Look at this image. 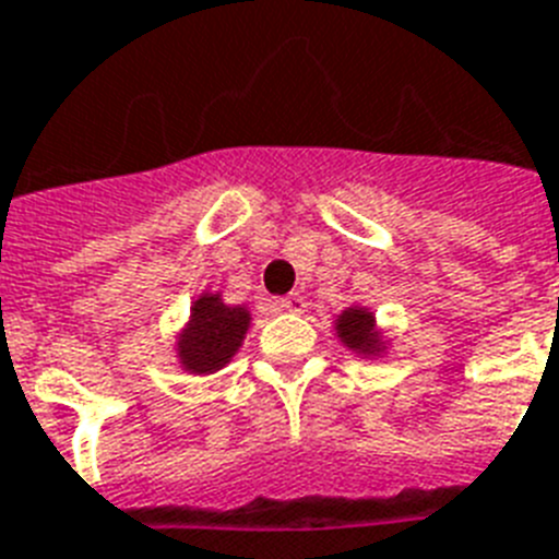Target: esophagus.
Masks as SVG:
<instances>
[{"instance_id": "1", "label": "esophagus", "mask_w": 559, "mask_h": 559, "mask_svg": "<svg viewBox=\"0 0 559 559\" xmlns=\"http://www.w3.org/2000/svg\"><path fill=\"white\" fill-rule=\"evenodd\" d=\"M306 308H308V302L302 294H288L285 299H280V311H285V313H302Z\"/></svg>"}]
</instances>
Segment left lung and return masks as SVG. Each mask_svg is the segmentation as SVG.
Instances as JSON below:
<instances>
[{
	"mask_svg": "<svg viewBox=\"0 0 559 559\" xmlns=\"http://www.w3.org/2000/svg\"><path fill=\"white\" fill-rule=\"evenodd\" d=\"M336 334L348 348L357 352H373L377 348V334H373V317L366 308H348L336 320Z\"/></svg>",
	"mask_w": 559,
	"mask_h": 559,
	"instance_id": "left-lung-1",
	"label": "left lung"
}]
</instances>
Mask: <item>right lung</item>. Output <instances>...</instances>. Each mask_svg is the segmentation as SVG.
Masks as SVG:
<instances>
[{
	"label": "right lung",
	"mask_w": 559,
	"mask_h": 559,
	"mask_svg": "<svg viewBox=\"0 0 559 559\" xmlns=\"http://www.w3.org/2000/svg\"><path fill=\"white\" fill-rule=\"evenodd\" d=\"M246 308L225 306L219 294H205L193 302L191 322L179 336V359L193 373H211L223 368L248 331Z\"/></svg>",
	"instance_id": "obj_1"
}]
</instances>
